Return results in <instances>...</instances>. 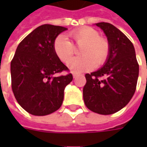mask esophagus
Here are the masks:
<instances>
[{
	"label": "esophagus",
	"instance_id": "34e87169",
	"mask_svg": "<svg viewBox=\"0 0 147 147\" xmlns=\"http://www.w3.org/2000/svg\"><path fill=\"white\" fill-rule=\"evenodd\" d=\"M77 76H78V74H73V78H76Z\"/></svg>",
	"mask_w": 147,
	"mask_h": 147
}]
</instances>
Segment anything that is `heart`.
I'll return each mask as SVG.
<instances>
[{"mask_svg":"<svg viewBox=\"0 0 147 147\" xmlns=\"http://www.w3.org/2000/svg\"><path fill=\"white\" fill-rule=\"evenodd\" d=\"M70 42L63 34L58 35L53 42V51L61 61L67 64L73 56L74 46L80 47V57L74 58L68 63V67L72 72L79 73L99 67L107 61L110 51L108 40L99 36L98 30L90 27L76 29L68 34Z\"/></svg>","mask_w":147,"mask_h":147,"instance_id":"obj_1","label":"heart"}]
</instances>
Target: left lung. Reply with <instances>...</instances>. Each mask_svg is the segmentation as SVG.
I'll use <instances>...</instances> for the list:
<instances>
[{"mask_svg": "<svg viewBox=\"0 0 147 147\" xmlns=\"http://www.w3.org/2000/svg\"><path fill=\"white\" fill-rule=\"evenodd\" d=\"M96 26L107 36L110 51L102 68L85 75L83 100L90 110L109 115L123 109L134 95L139 64L134 45L124 34L109 23L102 22Z\"/></svg>", "mask_w": 147, "mask_h": 147, "instance_id": "left-lung-1", "label": "left lung"}]
</instances>
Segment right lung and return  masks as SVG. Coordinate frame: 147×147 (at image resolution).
<instances>
[{
    "label": "right lung",
    "instance_id": "1",
    "mask_svg": "<svg viewBox=\"0 0 147 147\" xmlns=\"http://www.w3.org/2000/svg\"><path fill=\"white\" fill-rule=\"evenodd\" d=\"M66 27L44 24L19 44L11 61V89L18 103L27 113L45 116L57 111L64 100L71 73L55 77L69 69L53 51L55 38Z\"/></svg>",
    "mask_w": 147,
    "mask_h": 147
}]
</instances>
